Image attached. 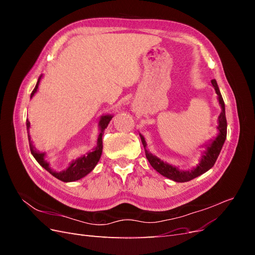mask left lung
I'll use <instances>...</instances> for the list:
<instances>
[{
  "instance_id": "obj_1",
  "label": "left lung",
  "mask_w": 255,
  "mask_h": 255,
  "mask_svg": "<svg viewBox=\"0 0 255 255\" xmlns=\"http://www.w3.org/2000/svg\"><path fill=\"white\" fill-rule=\"evenodd\" d=\"M212 85L215 88L216 94L218 96V101L219 104L221 106V113L218 117V135L216 136V138L210 142L205 144V151H203L201 159H200V163L192 169L190 171H184V170H180L177 167H174L172 165H169L167 163H164L163 160H160L158 157H156L155 155H153L152 153H150L148 150H146V143L144 140V137L140 135L141 138V142L144 146V152H145V157L148 158L149 163L151 164V166L155 169V170L160 173L161 175H164L168 179H170L174 182H188L195 177L201 175L203 173H205L207 170L215 165L216 160H217L219 153L222 149V145L226 141L227 138V118H226V109H225V102H223L222 96L220 94L219 87L217 85V82L216 80H212Z\"/></svg>"
}]
</instances>
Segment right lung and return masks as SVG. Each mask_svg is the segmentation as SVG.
I'll use <instances>...</instances> for the list:
<instances>
[{
    "label": "right lung",
    "mask_w": 255,
    "mask_h": 255,
    "mask_svg": "<svg viewBox=\"0 0 255 255\" xmlns=\"http://www.w3.org/2000/svg\"><path fill=\"white\" fill-rule=\"evenodd\" d=\"M42 78V75L39 76L38 79V82L36 84V86L34 88V90L30 94V99L34 97V95L36 94V91L38 89V86H39L40 80ZM113 116L112 115H105L102 116L101 119L99 121V128H100V134L98 136V140H97V146L92 150L91 152H88L86 155H83L79 158H76L75 160H72V163L69 165V167L66 169V170H63L60 172L54 171L51 169L50 164L48 163L47 160L44 159L45 153H40L38 152L35 148V145L33 144L32 140H30V137L28 134V128H29V121L26 120V128H27V136H28V143H29V149H30V153L33 154V156L35 157V159L39 163V165L41 167H43L45 170L49 171L53 176H55L56 179L63 181V182H74L78 181L82 177L86 176L89 172H91L94 170V168L97 166L98 161L101 158L102 155V149H103V141H102V136L104 134V130L109 126L110 121L112 120Z\"/></svg>",
    "instance_id": "obj_1"
}]
</instances>
